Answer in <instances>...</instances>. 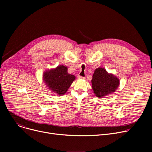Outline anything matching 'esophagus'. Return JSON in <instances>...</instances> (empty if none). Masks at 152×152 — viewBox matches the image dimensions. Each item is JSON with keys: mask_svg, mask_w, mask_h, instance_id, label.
<instances>
[{"mask_svg": "<svg viewBox=\"0 0 152 152\" xmlns=\"http://www.w3.org/2000/svg\"><path fill=\"white\" fill-rule=\"evenodd\" d=\"M77 78H78V79H85V77H84L81 76H80V75H79V76H77Z\"/></svg>", "mask_w": 152, "mask_h": 152, "instance_id": "obj_1", "label": "esophagus"}]
</instances>
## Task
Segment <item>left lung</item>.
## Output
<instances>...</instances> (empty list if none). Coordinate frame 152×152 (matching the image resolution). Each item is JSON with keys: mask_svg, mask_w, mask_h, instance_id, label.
I'll return each instance as SVG.
<instances>
[{"mask_svg": "<svg viewBox=\"0 0 152 152\" xmlns=\"http://www.w3.org/2000/svg\"><path fill=\"white\" fill-rule=\"evenodd\" d=\"M119 79L112 74H108L102 68L95 70L92 85L94 94L97 97H103L116 91L119 86Z\"/></svg>", "mask_w": 152, "mask_h": 152, "instance_id": "8db88e82", "label": "left lung"}]
</instances>
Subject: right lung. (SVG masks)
<instances>
[{"instance_id": "1", "label": "right lung", "mask_w": 152, "mask_h": 152, "mask_svg": "<svg viewBox=\"0 0 152 152\" xmlns=\"http://www.w3.org/2000/svg\"><path fill=\"white\" fill-rule=\"evenodd\" d=\"M67 67L60 65L57 68L44 73V80L51 91L59 95H62L66 92L71 84L75 79V76L68 74Z\"/></svg>"}]
</instances>
